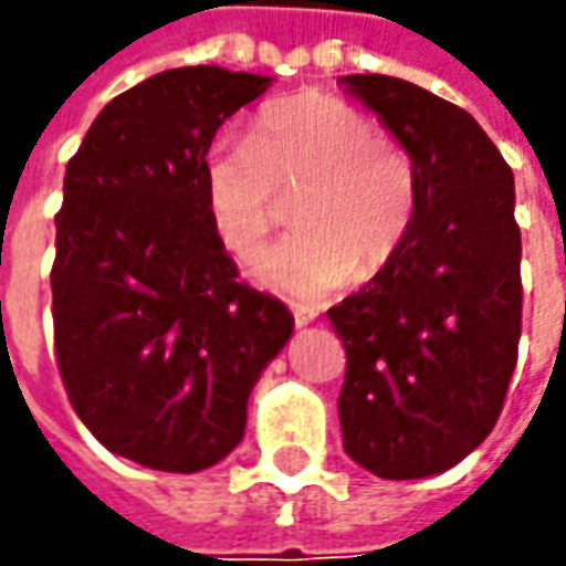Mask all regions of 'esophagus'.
Instances as JSON below:
<instances>
[{
  "label": "esophagus",
  "mask_w": 566,
  "mask_h": 566,
  "mask_svg": "<svg viewBox=\"0 0 566 566\" xmlns=\"http://www.w3.org/2000/svg\"><path fill=\"white\" fill-rule=\"evenodd\" d=\"M294 318H296V327H308V324L315 321V315H306V312H296Z\"/></svg>",
  "instance_id": "34e87169"
}]
</instances>
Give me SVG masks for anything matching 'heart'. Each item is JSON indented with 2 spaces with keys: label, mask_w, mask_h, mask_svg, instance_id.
Returning <instances> with one entry per match:
<instances>
[{
  "label": "heart",
  "mask_w": 566,
  "mask_h": 566,
  "mask_svg": "<svg viewBox=\"0 0 566 566\" xmlns=\"http://www.w3.org/2000/svg\"><path fill=\"white\" fill-rule=\"evenodd\" d=\"M206 209L235 254H251L294 193V233L251 260L263 287L318 300L376 275L403 245L416 178L406 154L355 105L300 93L260 112L251 139L223 136L202 160Z\"/></svg>",
  "instance_id": "obj_1"
}]
</instances>
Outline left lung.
<instances>
[{"instance_id": "8db88e82", "label": "left lung", "mask_w": 566, "mask_h": 566, "mask_svg": "<svg viewBox=\"0 0 566 566\" xmlns=\"http://www.w3.org/2000/svg\"><path fill=\"white\" fill-rule=\"evenodd\" d=\"M409 154L416 211L403 245L327 318L348 355L339 424L379 479L446 473L497 424L522 336L515 178L458 105L388 75H345Z\"/></svg>"}]
</instances>
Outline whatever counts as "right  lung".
Here are the masks:
<instances>
[{"label":"right lung","instance_id":"1","mask_svg":"<svg viewBox=\"0 0 566 566\" xmlns=\"http://www.w3.org/2000/svg\"><path fill=\"white\" fill-rule=\"evenodd\" d=\"M275 78L166 69L96 115L56 214L54 345L75 412L127 461L199 473L245 437L294 315L239 282L206 209L214 133Z\"/></svg>","mask_w":566,"mask_h":566}]
</instances>
